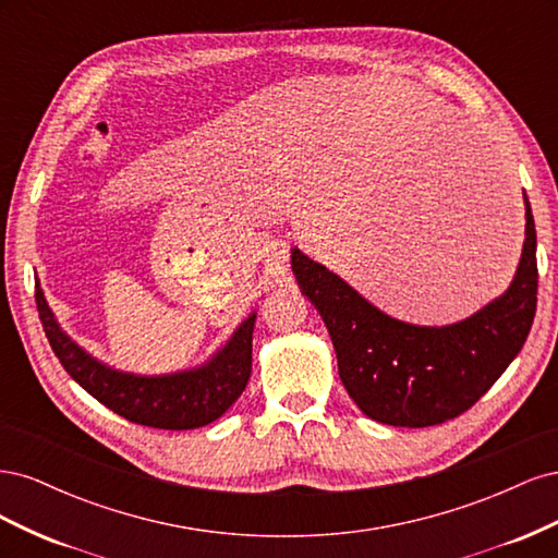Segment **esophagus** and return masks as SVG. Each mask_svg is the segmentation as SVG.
Masks as SVG:
<instances>
[{"instance_id":"obj_1","label":"esophagus","mask_w":558,"mask_h":558,"mask_svg":"<svg viewBox=\"0 0 558 558\" xmlns=\"http://www.w3.org/2000/svg\"><path fill=\"white\" fill-rule=\"evenodd\" d=\"M265 258L269 265H283L286 260H289V246H286V242L269 244L265 251Z\"/></svg>"}]
</instances>
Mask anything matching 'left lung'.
<instances>
[{
  "mask_svg": "<svg viewBox=\"0 0 558 558\" xmlns=\"http://www.w3.org/2000/svg\"><path fill=\"white\" fill-rule=\"evenodd\" d=\"M35 286L41 326L62 367L95 400L132 424L162 430L207 426L223 416L246 388L256 312L248 314L228 337V342L218 347L202 365L170 375H134L102 363L78 347L50 312L37 277Z\"/></svg>",
  "mask_w": 558,
  "mask_h": 558,
  "instance_id": "8db88e82",
  "label": "left lung"
}]
</instances>
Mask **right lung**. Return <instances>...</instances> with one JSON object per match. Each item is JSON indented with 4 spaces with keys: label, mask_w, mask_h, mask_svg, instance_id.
<instances>
[{
    "label": "right lung",
    "mask_w": 558,
    "mask_h": 558,
    "mask_svg": "<svg viewBox=\"0 0 558 558\" xmlns=\"http://www.w3.org/2000/svg\"><path fill=\"white\" fill-rule=\"evenodd\" d=\"M526 240L517 275L500 298L449 326L388 316L326 265L291 248L302 295L330 332L347 393L369 418L426 428L470 410L517 359L537 305L535 223L529 197Z\"/></svg>",
    "instance_id": "obj_1"
}]
</instances>
